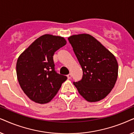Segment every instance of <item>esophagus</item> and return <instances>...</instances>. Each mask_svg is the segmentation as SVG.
Listing matches in <instances>:
<instances>
[{"label":"esophagus","instance_id":"34e87169","mask_svg":"<svg viewBox=\"0 0 134 134\" xmlns=\"http://www.w3.org/2000/svg\"><path fill=\"white\" fill-rule=\"evenodd\" d=\"M67 78H68L69 79H70V78H72V75H71V74H69V75H67Z\"/></svg>","mask_w":134,"mask_h":134}]
</instances>
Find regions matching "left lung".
Listing matches in <instances>:
<instances>
[{"label":"left lung","mask_w":134,"mask_h":134,"mask_svg":"<svg viewBox=\"0 0 134 134\" xmlns=\"http://www.w3.org/2000/svg\"><path fill=\"white\" fill-rule=\"evenodd\" d=\"M83 70V78L74 82L80 95L95 102L106 97L114 88L118 74L115 56L97 39L88 34L68 38Z\"/></svg>","instance_id":"1"}]
</instances>
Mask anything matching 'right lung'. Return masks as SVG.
I'll list each match as a JSON object with an SVG mask.
<instances>
[{
    "label": "right lung",
    "instance_id": "1",
    "mask_svg": "<svg viewBox=\"0 0 134 134\" xmlns=\"http://www.w3.org/2000/svg\"><path fill=\"white\" fill-rule=\"evenodd\" d=\"M67 43L64 37L51 34L37 38L19 55L16 62L19 84L25 94L35 103L44 104L52 100L66 76L54 70V52Z\"/></svg>",
    "mask_w": 134,
    "mask_h": 134
}]
</instances>
